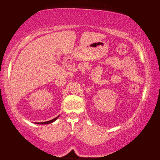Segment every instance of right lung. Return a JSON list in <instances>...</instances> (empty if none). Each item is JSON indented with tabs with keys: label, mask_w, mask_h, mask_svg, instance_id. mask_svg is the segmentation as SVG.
<instances>
[{
	"label": "right lung",
	"mask_w": 160,
	"mask_h": 160,
	"mask_svg": "<svg viewBox=\"0 0 160 160\" xmlns=\"http://www.w3.org/2000/svg\"><path fill=\"white\" fill-rule=\"evenodd\" d=\"M58 117H59V116H57V117H56L55 118L52 119V120H50V121H45V122H39V123H37V124H48V123H51L52 122H54V121H56L57 118Z\"/></svg>",
	"instance_id": "add662e5"
}]
</instances>
